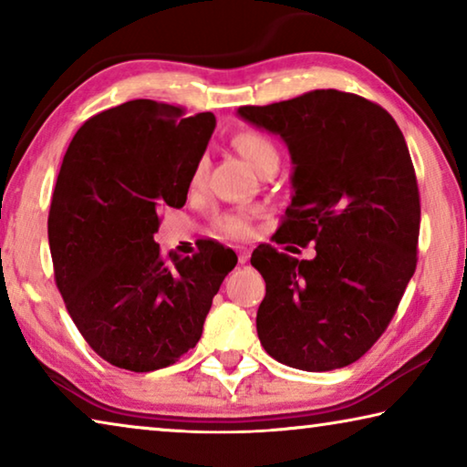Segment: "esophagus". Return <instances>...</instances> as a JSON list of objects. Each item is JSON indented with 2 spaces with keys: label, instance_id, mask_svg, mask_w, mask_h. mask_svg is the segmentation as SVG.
<instances>
[{
  "label": "esophagus",
  "instance_id": "1",
  "mask_svg": "<svg viewBox=\"0 0 467 467\" xmlns=\"http://www.w3.org/2000/svg\"><path fill=\"white\" fill-rule=\"evenodd\" d=\"M236 251H239V264H241V265L247 264V259H249V251L244 249V247H239Z\"/></svg>",
  "mask_w": 467,
  "mask_h": 467
}]
</instances>
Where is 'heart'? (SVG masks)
Returning <instances> with one entry per match:
<instances>
[{"instance_id":"obj_1","label":"heart","mask_w":467,"mask_h":467,"mask_svg":"<svg viewBox=\"0 0 467 467\" xmlns=\"http://www.w3.org/2000/svg\"><path fill=\"white\" fill-rule=\"evenodd\" d=\"M233 146L236 148L244 161H247L253 169L262 171L265 164H278L280 162V150L275 141L267 136V133L259 130H243L233 138ZM205 169L208 164L202 158L193 169V185L202 183L205 177ZM214 226L218 233L226 236H244L249 233V220L243 212H223L214 218Z\"/></svg>"}]
</instances>
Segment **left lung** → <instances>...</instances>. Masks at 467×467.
Instances as JSON below:
<instances>
[{
	"label": "left lung",
	"mask_w": 467,
	"mask_h": 467,
	"mask_svg": "<svg viewBox=\"0 0 467 467\" xmlns=\"http://www.w3.org/2000/svg\"><path fill=\"white\" fill-rule=\"evenodd\" d=\"M239 115L278 133L295 162L275 243L315 244L313 259L267 243L253 251L265 280L259 342L309 373L352 365L383 336L416 270L420 192L404 133L381 105L334 88Z\"/></svg>",
	"instance_id": "obj_1"
}]
</instances>
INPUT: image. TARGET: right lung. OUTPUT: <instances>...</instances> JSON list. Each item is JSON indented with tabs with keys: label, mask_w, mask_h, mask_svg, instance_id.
I'll use <instances>...</instances> for the list:
<instances>
[{
	"label": "right lung",
	"mask_w": 467,
	"mask_h": 467,
	"mask_svg": "<svg viewBox=\"0 0 467 467\" xmlns=\"http://www.w3.org/2000/svg\"><path fill=\"white\" fill-rule=\"evenodd\" d=\"M216 117L148 99L90 117L63 156L49 208L55 284L100 358L133 373L177 362L202 337L234 251L161 253L158 208H181Z\"/></svg>",
	"instance_id": "add662e5"
}]
</instances>
